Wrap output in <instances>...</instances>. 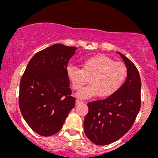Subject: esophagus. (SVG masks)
<instances>
[{
	"instance_id": "34e87169",
	"label": "esophagus",
	"mask_w": 158,
	"mask_h": 158,
	"mask_svg": "<svg viewBox=\"0 0 158 158\" xmlns=\"http://www.w3.org/2000/svg\"><path fill=\"white\" fill-rule=\"evenodd\" d=\"M82 103H84V102H83V101L79 100V99H77V100H76V104H77V105L82 104Z\"/></svg>"
}]
</instances>
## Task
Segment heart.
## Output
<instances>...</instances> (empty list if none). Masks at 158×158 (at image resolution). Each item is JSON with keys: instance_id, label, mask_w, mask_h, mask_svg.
Masks as SVG:
<instances>
[{"instance_id": "1", "label": "heart", "mask_w": 158, "mask_h": 158, "mask_svg": "<svg viewBox=\"0 0 158 158\" xmlns=\"http://www.w3.org/2000/svg\"><path fill=\"white\" fill-rule=\"evenodd\" d=\"M66 74L72 88L79 90L89 81L90 85L77 94L80 99L99 97L105 98L112 96L124 84L128 70L126 64L114 61L104 55H97L85 59L81 68L69 65Z\"/></svg>"}]
</instances>
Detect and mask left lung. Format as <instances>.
<instances>
[{
  "mask_svg": "<svg viewBox=\"0 0 158 158\" xmlns=\"http://www.w3.org/2000/svg\"><path fill=\"white\" fill-rule=\"evenodd\" d=\"M128 70L126 82L118 91L102 100L88 102V113L84 119L87 137L99 146L120 139L130 130L141 106V79L131 60L117 52Z\"/></svg>",
  "mask_w": 158,
  "mask_h": 158,
  "instance_id": "8db88e82",
  "label": "left lung"
}]
</instances>
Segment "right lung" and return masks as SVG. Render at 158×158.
Listing matches in <instances>:
<instances>
[{
    "label": "right lung",
    "instance_id": "right-lung-1",
    "mask_svg": "<svg viewBox=\"0 0 158 158\" xmlns=\"http://www.w3.org/2000/svg\"><path fill=\"white\" fill-rule=\"evenodd\" d=\"M77 49L56 44L38 52L21 79V114L29 126L43 137L57 133L75 106L66 69Z\"/></svg>",
    "mask_w": 158,
    "mask_h": 158
}]
</instances>
